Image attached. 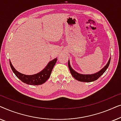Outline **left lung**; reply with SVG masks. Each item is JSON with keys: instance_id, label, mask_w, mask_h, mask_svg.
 I'll return each mask as SVG.
<instances>
[{"instance_id": "obj_1", "label": "left lung", "mask_w": 121, "mask_h": 121, "mask_svg": "<svg viewBox=\"0 0 121 121\" xmlns=\"http://www.w3.org/2000/svg\"><path fill=\"white\" fill-rule=\"evenodd\" d=\"M111 60V57L109 59V60L107 62L105 67L101 69L99 72L96 73L92 74H82L80 73H78L76 72L71 67L70 64V61L68 60V67L70 72L71 73V74L73 77H74V78H75L76 80L79 81V82H94V81L96 80L97 79H99L102 74H103L106 69L108 68L109 64H110Z\"/></svg>"}]
</instances>
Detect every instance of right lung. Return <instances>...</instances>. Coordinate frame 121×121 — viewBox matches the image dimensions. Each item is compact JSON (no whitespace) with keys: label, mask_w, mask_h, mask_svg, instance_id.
<instances>
[{"label":"right lung","mask_w":121,"mask_h":121,"mask_svg":"<svg viewBox=\"0 0 121 121\" xmlns=\"http://www.w3.org/2000/svg\"><path fill=\"white\" fill-rule=\"evenodd\" d=\"M57 60V58L53 59L47 64L46 67L42 70H41L40 72L38 73L37 74L30 75H25V74H22L19 72L13 67L10 60H9V62L10 65V67L12 69L13 73L23 82L29 84V85H39L44 83L50 77L52 69L53 68L54 65L56 64Z\"/></svg>","instance_id":"1"}]
</instances>
